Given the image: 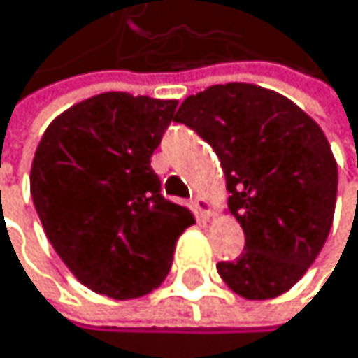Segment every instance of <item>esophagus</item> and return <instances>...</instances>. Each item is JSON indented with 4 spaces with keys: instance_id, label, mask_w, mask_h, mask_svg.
<instances>
[{
    "instance_id": "obj_1",
    "label": "esophagus",
    "mask_w": 358,
    "mask_h": 358,
    "mask_svg": "<svg viewBox=\"0 0 358 358\" xmlns=\"http://www.w3.org/2000/svg\"><path fill=\"white\" fill-rule=\"evenodd\" d=\"M191 206H193V210H195L197 217H200V220H208V215H210V204H208L206 197L195 195L193 200H191Z\"/></svg>"
}]
</instances>
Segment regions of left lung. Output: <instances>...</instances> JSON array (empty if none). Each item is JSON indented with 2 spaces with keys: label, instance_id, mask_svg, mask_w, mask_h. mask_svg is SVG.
Listing matches in <instances>:
<instances>
[{
  "label": "left lung",
  "instance_id": "1",
  "mask_svg": "<svg viewBox=\"0 0 358 358\" xmlns=\"http://www.w3.org/2000/svg\"><path fill=\"white\" fill-rule=\"evenodd\" d=\"M217 154L228 208L245 232L237 261L217 263L245 300H271L313 265L333 226L337 163L322 128L285 95L228 82L189 95L176 115Z\"/></svg>",
  "mask_w": 358,
  "mask_h": 358
}]
</instances>
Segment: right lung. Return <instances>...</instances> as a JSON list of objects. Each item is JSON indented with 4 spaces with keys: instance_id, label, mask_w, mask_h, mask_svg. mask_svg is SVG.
<instances>
[{
    "instance_id": "right-lung-1",
    "label": "right lung",
    "mask_w": 358,
    "mask_h": 358,
    "mask_svg": "<svg viewBox=\"0 0 358 358\" xmlns=\"http://www.w3.org/2000/svg\"><path fill=\"white\" fill-rule=\"evenodd\" d=\"M176 99L99 93L41 136L30 191L47 239L71 274L113 300L141 298L169 274L193 213L161 195L150 167Z\"/></svg>"
}]
</instances>
